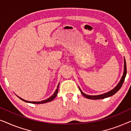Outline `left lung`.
Returning a JSON list of instances; mask_svg holds the SVG:
<instances>
[{
    "instance_id": "left-lung-1",
    "label": "left lung",
    "mask_w": 131,
    "mask_h": 131,
    "mask_svg": "<svg viewBox=\"0 0 131 131\" xmlns=\"http://www.w3.org/2000/svg\"><path fill=\"white\" fill-rule=\"evenodd\" d=\"M126 61H125V59L124 58V71H123V76L122 77L121 80L119 82V83L117 84V86L114 88V89H113L112 90H111L110 91H109L108 92L105 93V94H101V95H88L85 94V93H83L82 92L81 89H80V88H79L80 89V92L81 94L85 96V98H88V99H91V100H100V99H103V98H107L109 97V96H111L112 95H113L114 94H115L116 92H117L118 91L121 89V88L122 86L123 82H124L125 77H126Z\"/></svg>"
}]
</instances>
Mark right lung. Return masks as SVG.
Returning <instances> with one entry per match:
<instances>
[{
  "label": "right lung",
  "instance_id": "obj_1",
  "mask_svg": "<svg viewBox=\"0 0 131 131\" xmlns=\"http://www.w3.org/2000/svg\"><path fill=\"white\" fill-rule=\"evenodd\" d=\"M58 88H59V84L58 85V86H57V88L56 90H55L54 94H53L51 96H50L49 98H48V99H46L45 100H43V101H37V102L36 101H26V100H24V99H23V98L19 97V96H18V97L19 99L23 100V101H24L25 102H27V103H33V104H43V103H48V102L52 101V100L54 99L55 97H56V96L57 95V94H58Z\"/></svg>",
  "mask_w": 131,
  "mask_h": 131
}]
</instances>
